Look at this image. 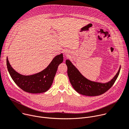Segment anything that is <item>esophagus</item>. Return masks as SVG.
<instances>
[{"label": "esophagus", "mask_w": 129, "mask_h": 129, "mask_svg": "<svg viewBox=\"0 0 129 129\" xmlns=\"http://www.w3.org/2000/svg\"><path fill=\"white\" fill-rule=\"evenodd\" d=\"M64 53V54L65 55V56H68V52L67 51H65Z\"/></svg>", "instance_id": "34e87169"}]
</instances>
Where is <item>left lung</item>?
I'll use <instances>...</instances> for the list:
<instances>
[{
	"label": "left lung",
	"mask_w": 129,
	"mask_h": 129,
	"mask_svg": "<svg viewBox=\"0 0 129 129\" xmlns=\"http://www.w3.org/2000/svg\"><path fill=\"white\" fill-rule=\"evenodd\" d=\"M66 64L68 76L73 88L80 94L88 96H99L108 91L114 84L120 71V67L118 73L110 81L101 83L85 78L69 60H66Z\"/></svg>",
	"instance_id": "8db88e82"
}]
</instances>
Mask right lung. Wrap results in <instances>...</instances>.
I'll return each mask as SVG.
<instances>
[{
  "mask_svg": "<svg viewBox=\"0 0 129 129\" xmlns=\"http://www.w3.org/2000/svg\"><path fill=\"white\" fill-rule=\"evenodd\" d=\"M63 61V54L55 56L49 65L42 72L30 76L22 75L11 67L8 57L7 65L8 72L14 82L22 90L29 93H42L51 87L57 67Z\"/></svg>",
  "mask_w": 129,
  "mask_h": 129,
  "instance_id": "right-lung-1",
  "label": "right lung"
}]
</instances>
